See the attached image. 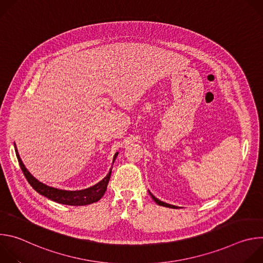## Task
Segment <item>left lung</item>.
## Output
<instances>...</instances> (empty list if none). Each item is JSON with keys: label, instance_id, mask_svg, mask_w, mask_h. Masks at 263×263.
<instances>
[{"label": "left lung", "instance_id": "1", "mask_svg": "<svg viewBox=\"0 0 263 263\" xmlns=\"http://www.w3.org/2000/svg\"><path fill=\"white\" fill-rule=\"evenodd\" d=\"M149 193V192H148ZM149 196L152 197V199L158 204V205H160V206H164V207H168V208H174V209H176V208H178L177 206H174V205H171V204H167V203H164V202H161L160 200H158L157 198H155L151 193H149Z\"/></svg>", "mask_w": 263, "mask_h": 263}]
</instances>
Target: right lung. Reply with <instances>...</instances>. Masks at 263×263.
I'll return each instance as SVG.
<instances>
[{"label": "right lung", "instance_id": "1", "mask_svg": "<svg viewBox=\"0 0 263 263\" xmlns=\"http://www.w3.org/2000/svg\"><path fill=\"white\" fill-rule=\"evenodd\" d=\"M14 146H15V144H14ZM15 148H16V146H15ZM15 154H16V157L18 160V164H20L27 181L29 182V184L37 193L56 202V203H60V204H64V205H71V206H83V205L92 204V203L101 200V198L104 196V194L107 190V185H108V182H109L110 176H111V170L102 181H100L98 184L89 187V189L82 190V191H76V192L61 191V190L54 189V187H50V186L40 182L37 179H35L25 167V165L18 155L17 149L15 151ZM117 156H118V153L115 155L114 159H116Z\"/></svg>", "mask_w": 263, "mask_h": 263}]
</instances>
